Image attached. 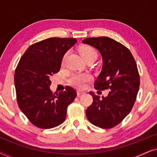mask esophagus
Wrapping results in <instances>:
<instances>
[{
  "mask_svg": "<svg viewBox=\"0 0 157 157\" xmlns=\"http://www.w3.org/2000/svg\"><path fill=\"white\" fill-rule=\"evenodd\" d=\"M85 93L83 91H77V95L78 96H80L81 95H83V94H84Z\"/></svg>",
  "mask_w": 157,
  "mask_h": 157,
  "instance_id": "1",
  "label": "esophagus"
}]
</instances>
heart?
Masks as SVG:
<instances>
[{
	"instance_id": "heart-1",
	"label": "heart",
	"mask_w": 157,
	"mask_h": 157,
	"mask_svg": "<svg viewBox=\"0 0 157 157\" xmlns=\"http://www.w3.org/2000/svg\"><path fill=\"white\" fill-rule=\"evenodd\" d=\"M81 56L83 59L87 60L89 59H96L97 52L96 49L91 46L84 45L79 48ZM66 57V56H65ZM91 80V76L87 74H76L72 75L69 79L71 84L78 89H83L85 86L86 83Z\"/></svg>"
}]
</instances>
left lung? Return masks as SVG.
Segmentation results:
<instances>
[{
  "label": "left lung",
  "mask_w": 157,
  "mask_h": 157,
  "mask_svg": "<svg viewBox=\"0 0 157 157\" xmlns=\"http://www.w3.org/2000/svg\"><path fill=\"white\" fill-rule=\"evenodd\" d=\"M98 50L102 70L94 82L96 89H110L106 97L89 92L94 101L86 111L92 124L102 128L114 127L130 113L140 84L138 68L130 51L106 36L88 38L82 41Z\"/></svg>",
  "instance_id": "left-lung-1"
}]
</instances>
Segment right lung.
<instances>
[{"instance_id": "obj_1", "label": "right lung", "mask_w": 157, "mask_h": 157, "mask_svg": "<svg viewBox=\"0 0 157 157\" xmlns=\"http://www.w3.org/2000/svg\"><path fill=\"white\" fill-rule=\"evenodd\" d=\"M76 38H49L30 46L15 71L17 102L31 124L40 128H51L65 121L68 105L76 97L70 86L53 94L50 77L61 68L62 59Z\"/></svg>"}]
</instances>
